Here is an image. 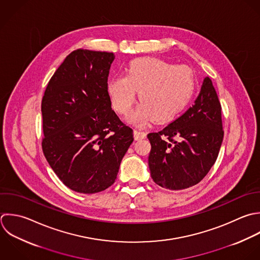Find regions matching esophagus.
<instances>
[{
    "label": "esophagus",
    "mask_w": 260,
    "mask_h": 260,
    "mask_svg": "<svg viewBox=\"0 0 260 260\" xmlns=\"http://www.w3.org/2000/svg\"><path fill=\"white\" fill-rule=\"evenodd\" d=\"M147 137V134L145 132H142V131H138V129H135L134 131V138L136 141H139V140H143Z\"/></svg>",
    "instance_id": "1"
}]
</instances>
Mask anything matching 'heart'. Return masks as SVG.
Instances as JSON below:
<instances>
[{"label": "heart", "instance_id": "obj_1", "mask_svg": "<svg viewBox=\"0 0 260 260\" xmlns=\"http://www.w3.org/2000/svg\"><path fill=\"white\" fill-rule=\"evenodd\" d=\"M197 88L194 72L187 66H174L156 57H141L129 62L125 76L119 75L107 83V93L113 108L127 114L136 101L137 91L142 103L127 120L144 126L156 120H173L191 101Z\"/></svg>", "mask_w": 260, "mask_h": 260}]
</instances>
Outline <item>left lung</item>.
<instances>
[{"mask_svg": "<svg viewBox=\"0 0 260 260\" xmlns=\"http://www.w3.org/2000/svg\"><path fill=\"white\" fill-rule=\"evenodd\" d=\"M151 143L149 168L161 187L180 190L198 184L215 164L223 142L222 108L212 80H204L192 107L159 133Z\"/></svg>", "mask_w": 260, "mask_h": 260, "instance_id": "1", "label": "left lung"}]
</instances>
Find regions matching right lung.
Wrapping results in <instances>:
<instances>
[{"label":"right lung","instance_id":"obj_1","mask_svg":"<svg viewBox=\"0 0 260 260\" xmlns=\"http://www.w3.org/2000/svg\"><path fill=\"white\" fill-rule=\"evenodd\" d=\"M112 52L77 49L49 80L41 102L43 154L74 191L111 186L134 142L133 129L111 108L107 78Z\"/></svg>","mask_w":260,"mask_h":260}]
</instances>
